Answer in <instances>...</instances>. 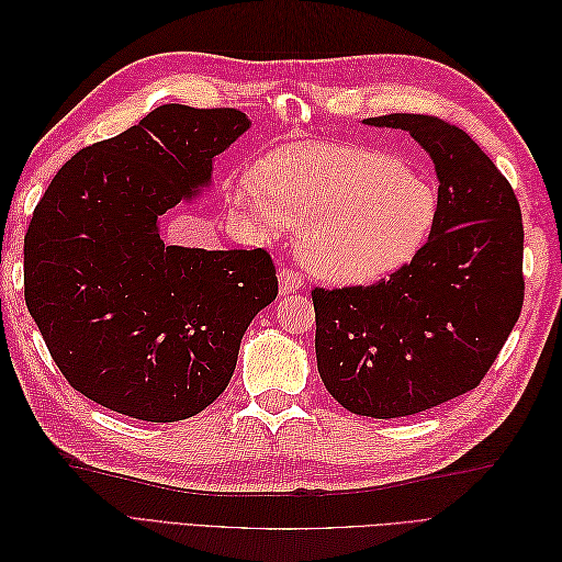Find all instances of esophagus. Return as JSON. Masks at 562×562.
I'll use <instances>...</instances> for the list:
<instances>
[{
    "mask_svg": "<svg viewBox=\"0 0 562 562\" xmlns=\"http://www.w3.org/2000/svg\"><path fill=\"white\" fill-rule=\"evenodd\" d=\"M302 285H304V277L300 274L297 269H293V267H283V269L279 271V291H281L283 295L300 291Z\"/></svg>",
    "mask_w": 562,
    "mask_h": 562,
    "instance_id": "obj_1",
    "label": "esophagus"
}]
</instances>
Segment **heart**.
Masks as SVG:
<instances>
[{
    "instance_id": "b5f03b06",
    "label": "heart",
    "mask_w": 562,
    "mask_h": 562,
    "mask_svg": "<svg viewBox=\"0 0 562 562\" xmlns=\"http://www.w3.org/2000/svg\"><path fill=\"white\" fill-rule=\"evenodd\" d=\"M260 236L302 229V260L323 279L363 283L411 262L431 236L438 187L407 161L359 145L300 143L236 180Z\"/></svg>"
}]
</instances>
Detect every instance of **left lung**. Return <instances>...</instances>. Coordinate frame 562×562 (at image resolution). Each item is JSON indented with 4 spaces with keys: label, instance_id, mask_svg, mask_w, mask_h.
Instances as JSON below:
<instances>
[{
    "label": "left lung",
    "instance_id": "left-lung-1",
    "mask_svg": "<svg viewBox=\"0 0 562 562\" xmlns=\"http://www.w3.org/2000/svg\"><path fill=\"white\" fill-rule=\"evenodd\" d=\"M429 151L438 215L429 241L389 279L314 288L316 363L353 415H417L467 394L522 310V217L514 187L469 135L431 114H384Z\"/></svg>",
    "mask_w": 562,
    "mask_h": 562
}]
</instances>
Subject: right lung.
<instances>
[{"mask_svg":"<svg viewBox=\"0 0 562 562\" xmlns=\"http://www.w3.org/2000/svg\"><path fill=\"white\" fill-rule=\"evenodd\" d=\"M248 126L234 108L161 105L46 187L25 234V302L79 394L178 422L229 384L246 328L277 300L274 262L265 248L166 246L159 217L211 184Z\"/></svg>","mask_w":562,"mask_h":562,"instance_id":"add662e5","label":"right lung"}]
</instances>
